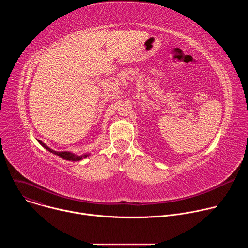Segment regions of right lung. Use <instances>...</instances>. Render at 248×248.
<instances>
[{"label": "right lung", "instance_id": "1", "mask_svg": "<svg viewBox=\"0 0 248 248\" xmlns=\"http://www.w3.org/2000/svg\"><path fill=\"white\" fill-rule=\"evenodd\" d=\"M39 143L45 148V149H47L49 152H51V153H53V154H55V155H57V156H59V157H61L62 159H64V160H67V161H73V162H76V161H80V160H82V159H85V158H87V157H89L90 156V153H85V154H83V155H81V156H78V155H76L75 153H72V152H67V151H63V152H58V151H55V150H53V149H51V148H49L45 143H43L42 141H40L39 140Z\"/></svg>", "mask_w": 248, "mask_h": 248}]
</instances>
